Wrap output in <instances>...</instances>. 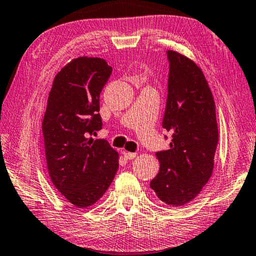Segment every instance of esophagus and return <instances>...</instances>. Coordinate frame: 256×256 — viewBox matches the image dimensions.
I'll list each match as a JSON object with an SVG mask.
<instances>
[{"instance_id":"esophagus-1","label":"esophagus","mask_w":256,"mask_h":256,"mask_svg":"<svg viewBox=\"0 0 256 256\" xmlns=\"http://www.w3.org/2000/svg\"><path fill=\"white\" fill-rule=\"evenodd\" d=\"M124 158L128 160L135 158L137 156V153H132V152H124Z\"/></svg>"}]
</instances>
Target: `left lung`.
<instances>
[{
	"label": "left lung",
	"instance_id": "obj_1",
	"mask_svg": "<svg viewBox=\"0 0 256 256\" xmlns=\"http://www.w3.org/2000/svg\"><path fill=\"white\" fill-rule=\"evenodd\" d=\"M166 54L170 70L162 124L172 140L170 150L156 153L160 171L150 186L164 204L180 207L194 200L212 176L218 127L202 70L181 54Z\"/></svg>",
	"mask_w": 256,
	"mask_h": 256
}]
</instances>
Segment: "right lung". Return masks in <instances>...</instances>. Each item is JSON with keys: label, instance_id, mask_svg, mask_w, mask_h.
Instances as JSON below:
<instances>
[{"label": "right lung", "instance_id": "right-lung-1", "mask_svg": "<svg viewBox=\"0 0 256 256\" xmlns=\"http://www.w3.org/2000/svg\"><path fill=\"white\" fill-rule=\"evenodd\" d=\"M111 73L102 58H75L55 76L48 96L42 120L48 173L78 208L96 204L119 166V155L109 142L88 138L102 128L100 93Z\"/></svg>", "mask_w": 256, "mask_h": 256}]
</instances>
